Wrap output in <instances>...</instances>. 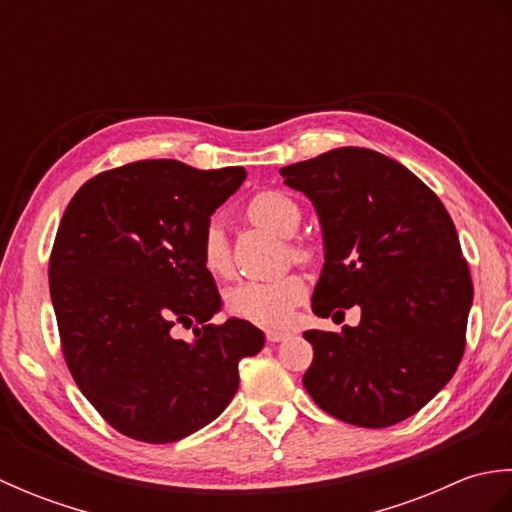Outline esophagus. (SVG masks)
Segmentation results:
<instances>
[{
    "label": "esophagus",
    "mask_w": 512,
    "mask_h": 512,
    "mask_svg": "<svg viewBox=\"0 0 512 512\" xmlns=\"http://www.w3.org/2000/svg\"><path fill=\"white\" fill-rule=\"evenodd\" d=\"M288 336H290L288 330H268V332H266V339H268L270 343H279V341L288 339Z\"/></svg>",
    "instance_id": "obj_1"
}]
</instances>
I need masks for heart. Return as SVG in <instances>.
Instances as JSON below:
<instances>
[{
    "label": "heart",
    "instance_id": "1",
    "mask_svg": "<svg viewBox=\"0 0 512 512\" xmlns=\"http://www.w3.org/2000/svg\"><path fill=\"white\" fill-rule=\"evenodd\" d=\"M246 217L253 224L268 228L281 237L297 233L301 224V206L288 193L264 189L255 193L246 204ZM292 253L301 262H312L314 248L308 242L292 244ZM202 264L213 277L231 275V253H228L222 226L209 222L200 239ZM306 297V281L299 275L277 279H250L239 281L226 292V308L235 317L257 325H284L299 303Z\"/></svg>",
    "mask_w": 512,
    "mask_h": 512
}]
</instances>
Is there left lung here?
<instances>
[{
	"label": "left lung",
	"mask_w": 512,
	"mask_h": 512,
	"mask_svg": "<svg viewBox=\"0 0 512 512\" xmlns=\"http://www.w3.org/2000/svg\"><path fill=\"white\" fill-rule=\"evenodd\" d=\"M314 202L325 264L319 317L361 308L356 328L310 330L303 387L330 416L380 429L420 411L449 383L466 347L469 264L440 198L378 151L341 147L281 169Z\"/></svg>",
	"instance_id": "obj_1"
}]
</instances>
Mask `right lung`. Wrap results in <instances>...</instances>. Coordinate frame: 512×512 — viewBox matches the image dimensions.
<instances>
[{
  "label": "right lung",
  "instance_id": "right-lung-1",
  "mask_svg": "<svg viewBox=\"0 0 512 512\" xmlns=\"http://www.w3.org/2000/svg\"><path fill=\"white\" fill-rule=\"evenodd\" d=\"M244 178L136 160L90 178L63 213L48 266L63 358L127 438L167 444L206 427L235 396L239 361L264 347L253 323H209L220 292L200 255L204 226Z\"/></svg>",
  "mask_w": 512,
  "mask_h": 512
}]
</instances>
